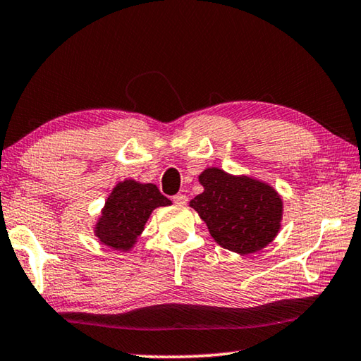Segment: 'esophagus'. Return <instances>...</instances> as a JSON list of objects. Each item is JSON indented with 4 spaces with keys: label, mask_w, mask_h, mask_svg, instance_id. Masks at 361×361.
<instances>
[{
    "label": "esophagus",
    "mask_w": 361,
    "mask_h": 361,
    "mask_svg": "<svg viewBox=\"0 0 361 361\" xmlns=\"http://www.w3.org/2000/svg\"><path fill=\"white\" fill-rule=\"evenodd\" d=\"M173 202L176 205H186L188 197H186L185 194H176V195H173Z\"/></svg>",
    "instance_id": "esophagus-1"
}]
</instances>
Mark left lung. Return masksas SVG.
<instances>
[{"label":"left lung","mask_w":361,"mask_h":361,"mask_svg":"<svg viewBox=\"0 0 361 361\" xmlns=\"http://www.w3.org/2000/svg\"><path fill=\"white\" fill-rule=\"evenodd\" d=\"M204 192L189 207L204 219L218 245L239 255L266 248L282 228L283 200L267 183L218 167L199 175Z\"/></svg>","instance_id":"left-lung-1"}]
</instances>
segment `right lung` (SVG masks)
<instances>
[{
  "label": "right lung",
  "instance_id": "1",
  "mask_svg": "<svg viewBox=\"0 0 361 361\" xmlns=\"http://www.w3.org/2000/svg\"><path fill=\"white\" fill-rule=\"evenodd\" d=\"M172 205L152 183L119 181L108 195L97 219L94 234L103 245L118 252H130L145 229L152 210Z\"/></svg>",
  "mask_w": 361,
  "mask_h": 361
}]
</instances>
